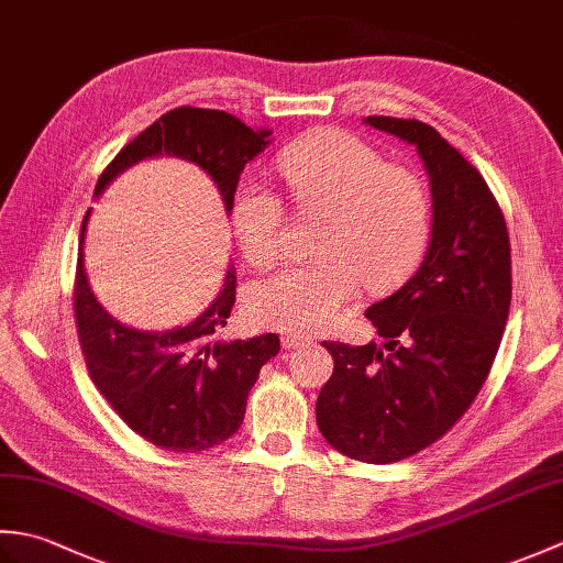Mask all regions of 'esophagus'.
I'll list each match as a JSON object with an SVG mask.
<instances>
[{"instance_id": "34e87169", "label": "esophagus", "mask_w": 563, "mask_h": 563, "mask_svg": "<svg viewBox=\"0 0 563 563\" xmlns=\"http://www.w3.org/2000/svg\"><path fill=\"white\" fill-rule=\"evenodd\" d=\"M283 349H302V345H309L314 339L305 336V333H283Z\"/></svg>"}]
</instances>
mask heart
Masks as SVG:
<instances>
[{
	"instance_id": "heart-1",
	"label": "heart",
	"mask_w": 563,
	"mask_h": 563,
	"mask_svg": "<svg viewBox=\"0 0 563 563\" xmlns=\"http://www.w3.org/2000/svg\"><path fill=\"white\" fill-rule=\"evenodd\" d=\"M278 174L302 212H324L314 254L254 283L246 312L258 327L312 333L339 314L361 283L397 285L426 246L430 200L421 178L387 166L367 142L343 130H319L285 147ZM232 227L244 258L266 268L280 254L283 202L246 184L232 202Z\"/></svg>"
}]
</instances>
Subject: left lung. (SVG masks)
Returning <instances> with one entry per match:
<instances>
[{
    "label": "left lung",
    "instance_id": "obj_1",
    "mask_svg": "<svg viewBox=\"0 0 563 563\" xmlns=\"http://www.w3.org/2000/svg\"><path fill=\"white\" fill-rule=\"evenodd\" d=\"M363 123L416 147L433 202L430 242L411 278L365 309L382 343H321L333 375L317 426L349 457L387 464L445 435L479 394L508 321L510 242L482 174L435 128L389 115Z\"/></svg>",
    "mask_w": 563,
    "mask_h": 563
}]
</instances>
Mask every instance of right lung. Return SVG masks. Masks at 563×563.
<instances>
[{
    "mask_svg": "<svg viewBox=\"0 0 563 563\" xmlns=\"http://www.w3.org/2000/svg\"><path fill=\"white\" fill-rule=\"evenodd\" d=\"M268 128H249L236 115L181 106L164 113L128 142L106 166L93 198H99L130 166L154 157H178L200 166L218 186L224 212H232L244 166L271 145ZM87 210L79 234L75 319L91 382L111 409L152 445L200 452L234 435L244 421L246 397L261 367L280 351L275 333L254 339H222L234 307L236 275L227 271L218 297L188 324L142 331L118 321L93 295L84 271Z\"/></svg>",
    "mask_w": 563,
    "mask_h": 563,
    "instance_id": "right-lung-1",
    "label": "right lung"
}]
</instances>
